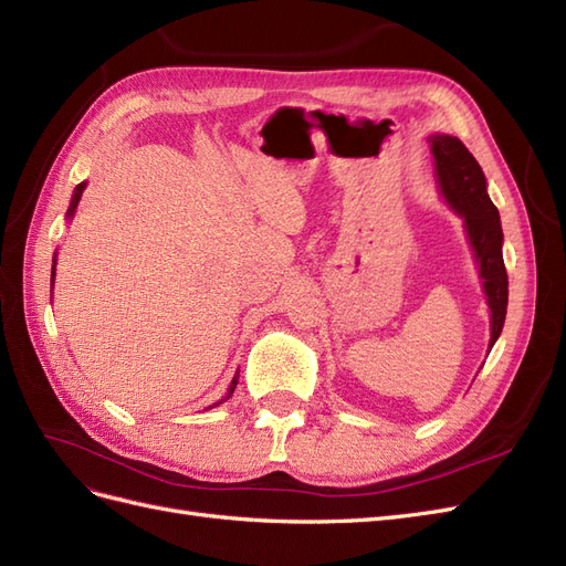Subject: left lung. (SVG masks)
<instances>
[{
    "instance_id": "obj_1",
    "label": "left lung",
    "mask_w": 566,
    "mask_h": 566,
    "mask_svg": "<svg viewBox=\"0 0 566 566\" xmlns=\"http://www.w3.org/2000/svg\"><path fill=\"white\" fill-rule=\"evenodd\" d=\"M441 196L465 221V231L479 264V276L491 310V339H499L507 314V271L503 262L501 214L486 193V177L458 136L432 134L430 139Z\"/></svg>"
}]
</instances>
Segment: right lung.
I'll return each mask as SVG.
<instances>
[{
  "label": "right lung",
  "mask_w": 566,
  "mask_h": 566,
  "mask_svg": "<svg viewBox=\"0 0 566 566\" xmlns=\"http://www.w3.org/2000/svg\"><path fill=\"white\" fill-rule=\"evenodd\" d=\"M84 186H87V184H77V188H75V193H73V200H71V208H67V219H71L73 214H75V210H77V202H80V198H82V191H84ZM54 264H56V260H54ZM54 276H56V269L54 266H51V287H54ZM235 385H238V373L233 375V380H231V385H229V394H227V399L231 397V394H233V389H235ZM221 403V401H219Z\"/></svg>",
  "instance_id": "add662e5"
}]
</instances>
